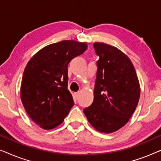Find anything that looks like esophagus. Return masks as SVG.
I'll use <instances>...</instances> for the list:
<instances>
[{
  "mask_svg": "<svg viewBox=\"0 0 161 161\" xmlns=\"http://www.w3.org/2000/svg\"><path fill=\"white\" fill-rule=\"evenodd\" d=\"M74 97L75 100H78L79 97V92H75V93L74 94Z\"/></svg>",
  "mask_w": 161,
  "mask_h": 161,
  "instance_id": "1",
  "label": "esophagus"
}]
</instances>
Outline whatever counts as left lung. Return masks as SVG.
Here are the masks:
<instances>
[{"instance_id": "obj_1", "label": "left lung", "mask_w": 161, "mask_h": 161, "mask_svg": "<svg viewBox=\"0 0 161 161\" xmlns=\"http://www.w3.org/2000/svg\"><path fill=\"white\" fill-rule=\"evenodd\" d=\"M97 71L94 100L83 110L97 130L111 133L127 124L137 107L140 86L131 61L120 50L102 42L94 43Z\"/></svg>"}]
</instances>
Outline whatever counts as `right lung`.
<instances>
[{
    "instance_id": "1",
    "label": "right lung",
    "mask_w": 161,
    "mask_h": 161,
    "mask_svg": "<svg viewBox=\"0 0 161 161\" xmlns=\"http://www.w3.org/2000/svg\"><path fill=\"white\" fill-rule=\"evenodd\" d=\"M86 49V43L61 41L42 48L26 65L21 100L28 116L42 128L58 126L74 105L67 89L68 64Z\"/></svg>"
}]
</instances>
